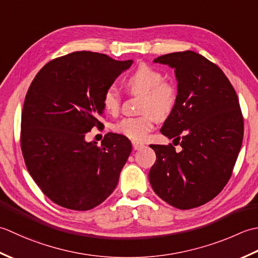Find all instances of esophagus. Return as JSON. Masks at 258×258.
Wrapping results in <instances>:
<instances>
[{
  "mask_svg": "<svg viewBox=\"0 0 258 258\" xmlns=\"http://www.w3.org/2000/svg\"><path fill=\"white\" fill-rule=\"evenodd\" d=\"M133 147H134L135 150H139V149L143 148L144 144H143V143H139V141L134 140V141H133Z\"/></svg>",
  "mask_w": 258,
  "mask_h": 258,
  "instance_id": "1",
  "label": "esophagus"
}]
</instances>
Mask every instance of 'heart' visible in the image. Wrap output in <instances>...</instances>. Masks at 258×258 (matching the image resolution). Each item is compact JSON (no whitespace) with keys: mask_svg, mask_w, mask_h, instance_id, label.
Returning a JSON list of instances; mask_svg holds the SVG:
<instances>
[{"mask_svg":"<svg viewBox=\"0 0 258 258\" xmlns=\"http://www.w3.org/2000/svg\"><path fill=\"white\" fill-rule=\"evenodd\" d=\"M128 90L137 96H143L139 117H128L113 124L115 133L134 140H144L154 129L157 119L168 117L175 109L178 98L177 88L165 80L164 75L149 66L141 64L124 80ZM121 97L113 87L103 92L102 106L109 114L119 112Z\"/></svg>","mask_w":258,"mask_h":258,"instance_id":"b5f03b06","label":"heart"}]
</instances>
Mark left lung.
I'll return each instance as SVG.
<instances>
[{
    "label": "left lung",
    "instance_id": "obj_1",
    "mask_svg": "<svg viewBox=\"0 0 258 258\" xmlns=\"http://www.w3.org/2000/svg\"><path fill=\"white\" fill-rule=\"evenodd\" d=\"M154 62L175 69L177 103L160 131L181 149L150 145L157 157L150 185L172 207L196 208L216 197L232 176L244 136L237 94L220 68L194 51Z\"/></svg>",
    "mask_w": 258,
    "mask_h": 258
}]
</instances>
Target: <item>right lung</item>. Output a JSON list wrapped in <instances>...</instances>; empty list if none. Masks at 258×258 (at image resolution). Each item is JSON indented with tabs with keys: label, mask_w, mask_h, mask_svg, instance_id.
<instances>
[{
	"label": "right lung",
	"mask_w": 258,
	"mask_h": 258,
	"mask_svg": "<svg viewBox=\"0 0 258 258\" xmlns=\"http://www.w3.org/2000/svg\"><path fill=\"white\" fill-rule=\"evenodd\" d=\"M133 62L72 52L46 63L31 83L21 119V149L31 177L59 206L92 209L117 187L133 149L130 140L108 133L99 147L85 138L102 125L103 92Z\"/></svg>",
	"instance_id": "right-lung-1"
}]
</instances>
